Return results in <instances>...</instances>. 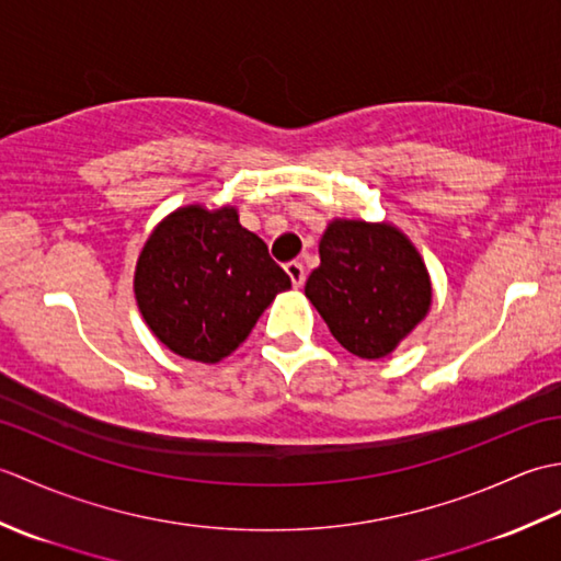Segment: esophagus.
Masks as SVG:
<instances>
[{
	"label": "esophagus",
	"mask_w": 561,
	"mask_h": 561,
	"mask_svg": "<svg viewBox=\"0 0 561 561\" xmlns=\"http://www.w3.org/2000/svg\"><path fill=\"white\" fill-rule=\"evenodd\" d=\"M284 270H287V274H289V279H291L294 287H304V282H306V270H304V265H301L299 260H291V262H287V265H284Z\"/></svg>",
	"instance_id": "34e87169"
}]
</instances>
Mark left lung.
I'll return each instance as SVG.
<instances>
[{"label": "left lung", "instance_id": "left-lung-1", "mask_svg": "<svg viewBox=\"0 0 561 561\" xmlns=\"http://www.w3.org/2000/svg\"><path fill=\"white\" fill-rule=\"evenodd\" d=\"M318 253L306 299L354 356L383 359L432 308V277L398 226L332 219Z\"/></svg>", "mask_w": 561, "mask_h": 561}]
</instances>
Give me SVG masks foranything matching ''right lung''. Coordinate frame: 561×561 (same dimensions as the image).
I'll use <instances>...</instances> for the list:
<instances>
[{"label":"right lung","mask_w":561,"mask_h":561,"mask_svg":"<svg viewBox=\"0 0 561 561\" xmlns=\"http://www.w3.org/2000/svg\"><path fill=\"white\" fill-rule=\"evenodd\" d=\"M287 289V272L231 205L178 207L149 233L135 267V299L153 337L199 364L236 352Z\"/></svg>","instance_id":"obj_1"}]
</instances>
